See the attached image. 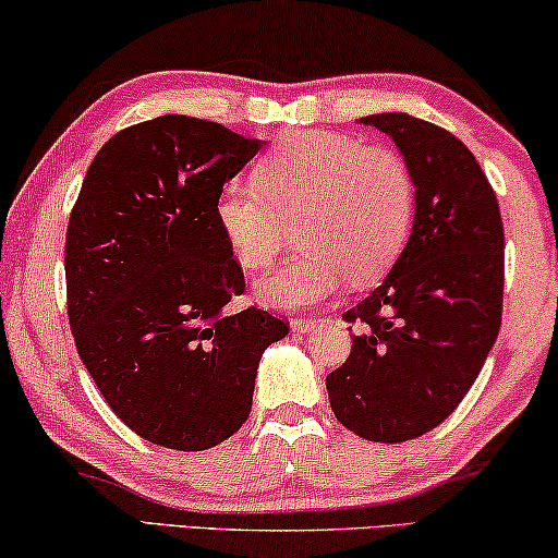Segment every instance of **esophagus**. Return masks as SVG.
I'll use <instances>...</instances> for the list:
<instances>
[{"mask_svg": "<svg viewBox=\"0 0 558 558\" xmlns=\"http://www.w3.org/2000/svg\"><path fill=\"white\" fill-rule=\"evenodd\" d=\"M320 324H324L320 318H305V316L290 318V326H293V331H298V333H311L313 328H318Z\"/></svg>", "mask_w": 558, "mask_h": 558, "instance_id": "34e87169", "label": "esophagus"}]
</instances>
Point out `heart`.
Listing matches in <instances>:
<instances>
[{"mask_svg":"<svg viewBox=\"0 0 558 558\" xmlns=\"http://www.w3.org/2000/svg\"><path fill=\"white\" fill-rule=\"evenodd\" d=\"M260 182H227L215 219L234 260L265 270L298 222L305 247L257 295L272 308L326 301L351 280L372 286L402 253L414 211V179L391 148L361 146L333 131H293L257 163Z\"/></svg>","mask_w":558,"mask_h":558,"instance_id":"obj_1","label":"heart"}]
</instances>
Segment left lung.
<instances>
[{"mask_svg": "<svg viewBox=\"0 0 558 558\" xmlns=\"http://www.w3.org/2000/svg\"><path fill=\"white\" fill-rule=\"evenodd\" d=\"M414 179V222L372 295L347 311L359 328L326 376L336 420L372 442H404L454 412L498 339L504 222L470 148L410 113H374Z\"/></svg>", "mask_w": 558, "mask_h": 558, "instance_id": "8db88e82", "label": "left lung"}]
</instances>
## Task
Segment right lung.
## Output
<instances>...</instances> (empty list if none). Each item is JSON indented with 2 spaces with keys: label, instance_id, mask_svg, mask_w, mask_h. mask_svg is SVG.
I'll use <instances>...</instances> for the list:
<instances>
[{
  "label": "right lung",
  "instance_id": "add662e5",
  "mask_svg": "<svg viewBox=\"0 0 558 558\" xmlns=\"http://www.w3.org/2000/svg\"><path fill=\"white\" fill-rule=\"evenodd\" d=\"M225 125L159 116L93 159L65 238L77 354L133 433L209 450L253 410L257 364L288 324L227 311L245 276L215 219L225 182L260 151Z\"/></svg>",
  "mask_w": 558,
  "mask_h": 558
}]
</instances>
